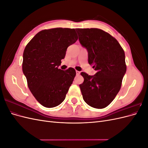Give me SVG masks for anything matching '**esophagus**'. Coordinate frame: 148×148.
Wrapping results in <instances>:
<instances>
[{"label":"esophagus","mask_w":148,"mask_h":148,"mask_svg":"<svg viewBox=\"0 0 148 148\" xmlns=\"http://www.w3.org/2000/svg\"><path fill=\"white\" fill-rule=\"evenodd\" d=\"M76 74H77V75H79L80 74V71H76Z\"/></svg>","instance_id":"1"}]
</instances>
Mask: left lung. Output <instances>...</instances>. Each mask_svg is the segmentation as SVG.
<instances>
[{
	"label": "left lung",
	"instance_id": "8db88e82",
	"mask_svg": "<svg viewBox=\"0 0 148 148\" xmlns=\"http://www.w3.org/2000/svg\"><path fill=\"white\" fill-rule=\"evenodd\" d=\"M79 41L88 52V63L97 71L93 76L84 72L79 84L83 98L94 108L109 106L120 91L127 65L125 52L117 40L98 28H77Z\"/></svg>",
	"mask_w": 148,
	"mask_h": 148
}]
</instances>
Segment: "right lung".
<instances>
[{"mask_svg": "<svg viewBox=\"0 0 148 148\" xmlns=\"http://www.w3.org/2000/svg\"><path fill=\"white\" fill-rule=\"evenodd\" d=\"M75 29L56 28L39 31L25 47L23 72L28 86L40 104L47 108L65 99L76 75L75 70L58 69L66 49L77 41Z\"/></svg>", "mask_w": 148, "mask_h": 148, "instance_id": "obj_1", "label": "right lung"}]
</instances>
